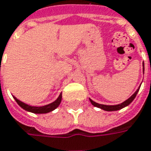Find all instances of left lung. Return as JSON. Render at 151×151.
I'll list each match as a JSON object with an SVG mask.
<instances>
[{
	"instance_id": "8db88e82",
	"label": "left lung",
	"mask_w": 151,
	"mask_h": 151,
	"mask_svg": "<svg viewBox=\"0 0 151 151\" xmlns=\"http://www.w3.org/2000/svg\"><path fill=\"white\" fill-rule=\"evenodd\" d=\"M143 67H144V71H145V65H144V64H143ZM139 89H140V86L138 87V89H137V91L134 92V94H132V96H130L127 100H126L125 102H123L122 103H120V104H117V105H104V104H99V103H97V102L92 101L91 99H90V101H91V104H92L93 106L96 107V108H99V109H103V110H105V111L120 110V109H123V108H125V107L128 106L129 104L134 100V98L136 97V96H137V92H138V91H139Z\"/></svg>"
}]
</instances>
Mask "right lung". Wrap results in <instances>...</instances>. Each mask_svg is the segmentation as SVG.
<instances>
[{
	"label": "right lung",
	"instance_id": "obj_1",
	"mask_svg": "<svg viewBox=\"0 0 151 151\" xmlns=\"http://www.w3.org/2000/svg\"><path fill=\"white\" fill-rule=\"evenodd\" d=\"M14 98L15 99V101L17 102V103L23 109L28 111V112H31V113H34V114H47L49 113L51 111L55 110L58 106L60 105V103L61 102V98H62V95L61 93L60 94V96H58V98L55 101V102H51L48 105H45V106H42V107H34V106H30L24 102L19 101V99H17L15 96H14Z\"/></svg>",
	"mask_w": 151,
	"mask_h": 151
}]
</instances>
